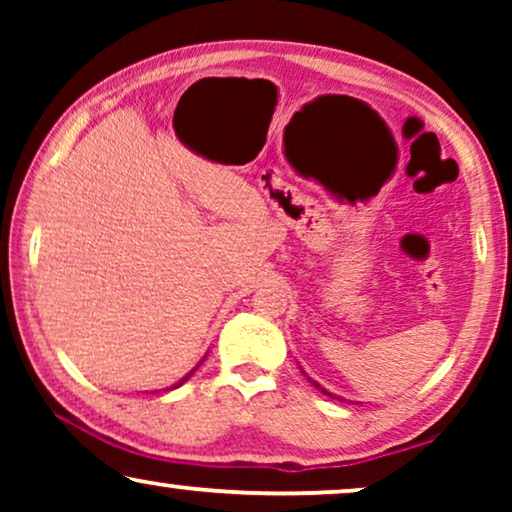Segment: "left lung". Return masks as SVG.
I'll return each instance as SVG.
<instances>
[{"label": "left lung", "mask_w": 512, "mask_h": 512, "mask_svg": "<svg viewBox=\"0 0 512 512\" xmlns=\"http://www.w3.org/2000/svg\"><path fill=\"white\" fill-rule=\"evenodd\" d=\"M312 384H314V387H319V384H317V382H312ZM319 389H321V387H319ZM321 391H324V394H326V396H331V394H328V391H326V389H321Z\"/></svg>", "instance_id": "1"}]
</instances>
